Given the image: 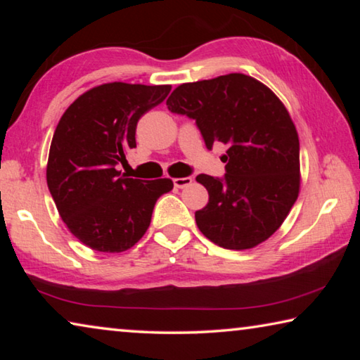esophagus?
<instances>
[{"instance_id":"esophagus-1","label":"esophagus","mask_w":360,"mask_h":360,"mask_svg":"<svg viewBox=\"0 0 360 360\" xmlns=\"http://www.w3.org/2000/svg\"><path fill=\"white\" fill-rule=\"evenodd\" d=\"M192 181H193L192 178H174L173 179L174 187H178V188H184L187 186H191Z\"/></svg>"}]
</instances>
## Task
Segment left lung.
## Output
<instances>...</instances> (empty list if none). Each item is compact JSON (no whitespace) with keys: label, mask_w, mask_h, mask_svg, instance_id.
<instances>
[{"label":"left lung","mask_w":360,"mask_h":360,"mask_svg":"<svg viewBox=\"0 0 360 360\" xmlns=\"http://www.w3.org/2000/svg\"><path fill=\"white\" fill-rule=\"evenodd\" d=\"M167 106L195 119L208 149L229 146L224 179L197 176L210 195L195 212L200 231L235 251L270 238L300 192V143L283 101L257 79L230 72L178 85Z\"/></svg>","instance_id":"obj_1"}]
</instances>
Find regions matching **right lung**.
<instances>
[{"label":"right lung","mask_w":360,"mask_h":360,"mask_svg":"<svg viewBox=\"0 0 360 360\" xmlns=\"http://www.w3.org/2000/svg\"><path fill=\"white\" fill-rule=\"evenodd\" d=\"M172 85L108 82L71 103L53 133L47 186L76 238L98 252H124L149 229L155 202L173 188L168 178L120 176L136 124L167 98Z\"/></svg>","instance_id":"right-lung-1"}]
</instances>
